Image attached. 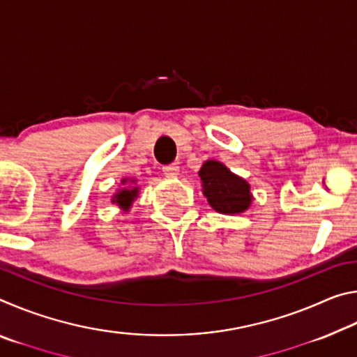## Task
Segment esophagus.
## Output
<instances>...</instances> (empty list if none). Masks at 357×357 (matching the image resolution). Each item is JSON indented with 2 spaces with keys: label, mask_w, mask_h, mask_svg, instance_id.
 Listing matches in <instances>:
<instances>
[{
  "label": "esophagus",
  "mask_w": 357,
  "mask_h": 357,
  "mask_svg": "<svg viewBox=\"0 0 357 357\" xmlns=\"http://www.w3.org/2000/svg\"><path fill=\"white\" fill-rule=\"evenodd\" d=\"M162 170H164V173L167 174L168 178H174V176H178V173H179V165L178 164H170V165H165L164 168H162Z\"/></svg>",
  "instance_id": "obj_1"
}]
</instances>
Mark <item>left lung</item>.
I'll return each mask as SVG.
<instances>
[{
	"label": "left lung",
	"instance_id": "8db88e82",
	"mask_svg": "<svg viewBox=\"0 0 357 357\" xmlns=\"http://www.w3.org/2000/svg\"><path fill=\"white\" fill-rule=\"evenodd\" d=\"M198 174L203 181L204 195L217 213L239 214L249 208L252 202L249 184L220 162H204Z\"/></svg>",
	"mask_w": 357,
	"mask_h": 357
}]
</instances>
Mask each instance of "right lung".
I'll return each mask as SVG.
<instances>
[{"label":"right lung","mask_w":357,"mask_h":357,"mask_svg":"<svg viewBox=\"0 0 357 357\" xmlns=\"http://www.w3.org/2000/svg\"><path fill=\"white\" fill-rule=\"evenodd\" d=\"M137 193H138L137 187H134V189H123L121 192H118V195H114L113 202L118 203L121 208L129 209L132 202H134V198L137 197Z\"/></svg>","instance_id":"obj_1"}]
</instances>
